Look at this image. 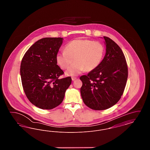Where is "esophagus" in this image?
Here are the masks:
<instances>
[{
    "label": "esophagus",
    "instance_id": "1",
    "mask_svg": "<svg viewBox=\"0 0 150 150\" xmlns=\"http://www.w3.org/2000/svg\"><path fill=\"white\" fill-rule=\"evenodd\" d=\"M71 79L72 80V81H74L75 80H76V77H74V76H72V77L71 78Z\"/></svg>",
    "mask_w": 150,
    "mask_h": 150
}]
</instances>
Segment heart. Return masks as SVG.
I'll list each match as a JSON object with an SVG mask.
<instances>
[{
	"instance_id": "obj_1",
	"label": "heart",
	"mask_w": 150,
	"mask_h": 150,
	"mask_svg": "<svg viewBox=\"0 0 150 150\" xmlns=\"http://www.w3.org/2000/svg\"><path fill=\"white\" fill-rule=\"evenodd\" d=\"M105 54L102 43L89 39H75L68 43L65 51L58 53L56 62L68 76H76L83 71H91L100 66Z\"/></svg>"
}]
</instances>
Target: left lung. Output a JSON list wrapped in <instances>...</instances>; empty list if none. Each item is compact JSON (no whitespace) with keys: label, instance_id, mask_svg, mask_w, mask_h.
<instances>
[{"label":"left lung","instance_id":"left-lung-1","mask_svg":"<svg viewBox=\"0 0 150 150\" xmlns=\"http://www.w3.org/2000/svg\"><path fill=\"white\" fill-rule=\"evenodd\" d=\"M106 52L100 66L87 75L80 76V93L86 105L94 110H104L121 98L126 86L128 70L125 56L112 39L103 36Z\"/></svg>","mask_w":150,"mask_h":150}]
</instances>
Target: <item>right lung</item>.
Segmentation results:
<instances>
[{"instance_id": "obj_1", "label": "right lung", "mask_w": 150, "mask_h": 150, "mask_svg": "<svg viewBox=\"0 0 150 150\" xmlns=\"http://www.w3.org/2000/svg\"><path fill=\"white\" fill-rule=\"evenodd\" d=\"M63 42L61 38H44L32 45L22 58L20 74L25 93L36 107L50 110L59 105L71 78L57 64L56 55Z\"/></svg>"}]
</instances>
